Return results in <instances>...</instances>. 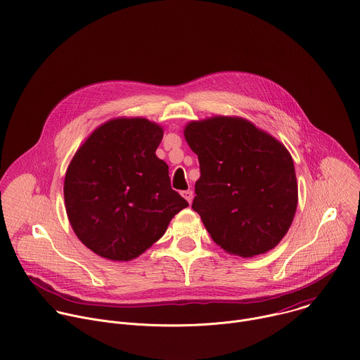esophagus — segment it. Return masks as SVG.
Returning <instances> with one entry per match:
<instances>
[{"label": "esophagus", "mask_w": 360, "mask_h": 360, "mask_svg": "<svg viewBox=\"0 0 360 360\" xmlns=\"http://www.w3.org/2000/svg\"><path fill=\"white\" fill-rule=\"evenodd\" d=\"M181 195L188 200V203H191V202H192V198H193L192 191H189V189H188V191H182V192H181Z\"/></svg>", "instance_id": "esophagus-1"}]
</instances>
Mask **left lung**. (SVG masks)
Returning <instances> with one entry per match:
<instances>
[{"label":"left lung","instance_id":"obj_1","mask_svg":"<svg viewBox=\"0 0 360 360\" xmlns=\"http://www.w3.org/2000/svg\"><path fill=\"white\" fill-rule=\"evenodd\" d=\"M184 135L200 168L192 210L214 242L242 258L274 249L297 207L295 165L286 146L240 117L191 121Z\"/></svg>","mask_w":360,"mask_h":360}]
</instances>
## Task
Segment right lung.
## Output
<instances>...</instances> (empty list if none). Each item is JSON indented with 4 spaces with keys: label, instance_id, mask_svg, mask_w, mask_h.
<instances>
[{
    "label": "right lung",
    "instance_id": "right-lung-1",
    "mask_svg": "<svg viewBox=\"0 0 360 360\" xmlns=\"http://www.w3.org/2000/svg\"><path fill=\"white\" fill-rule=\"evenodd\" d=\"M164 128L146 118H115L78 148L64 181L70 224L102 258L128 262L155 243L188 202L171 188L155 155Z\"/></svg>",
    "mask_w": 360,
    "mask_h": 360
}]
</instances>
